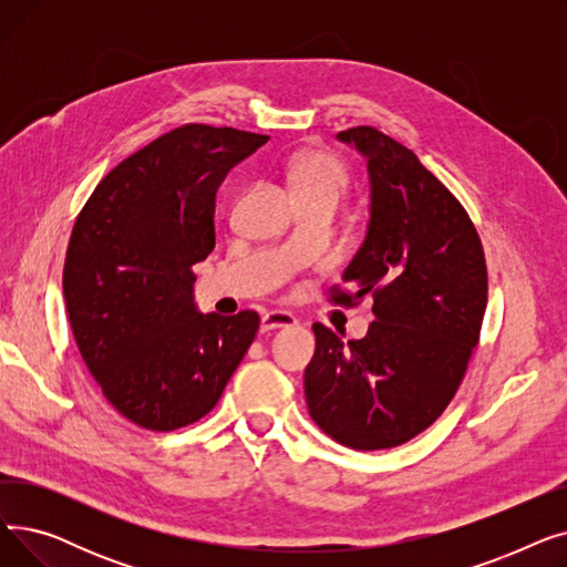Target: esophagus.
Returning <instances> with one entry per match:
<instances>
[{
  "label": "esophagus",
  "mask_w": 567,
  "mask_h": 567,
  "mask_svg": "<svg viewBox=\"0 0 567 567\" xmlns=\"http://www.w3.org/2000/svg\"><path fill=\"white\" fill-rule=\"evenodd\" d=\"M291 326H296V317H293L291 312L271 310V312H266V315L261 317L259 331H261V333H268V331H276V329H291Z\"/></svg>",
  "instance_id": "34e87169"
}]
</instances>
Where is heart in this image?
<instances>
[{
    "label": "heart",
    "instance_id": "heart-1",
    "mask_svg": "<svg viewBox=\"0 0 567 567\" xmlns=\"http://www.w3.org/2000/svg\"><path fill=\"white\" fill-rule=\"evenodd\" d=\"M287 182L296 199H326L338 206L347 193L349 176L340 158L321 148H301L285 167Z\"/></svg>",
    "mask_w": 567,
    "mask_h": 567
}]
</instances>
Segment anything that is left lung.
Segmentation results:
<instances>
[{"instance_id":"8db88e82","label":"left lung","mask_w":567,"mask_h":567,"mask_svg":"<svg viewBox=\"0 0 567 567\" xmlns=\"http://www.w3.org/2000/svg\"><path fill=\"white\" fill-rule=\"evenodd\" d=\"M368 158L365 241L333 287L338 306L372 296L368 336L347 344L315 323L306 368L312 421L353 451L427 430L455 398L487 308V264L464 206L411 148L372 126L338 133Z\"/></svg>"}]
</instances>
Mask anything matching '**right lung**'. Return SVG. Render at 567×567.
Returning <instances> with one entry per match:
<instances>
[{
	"mask_svg": "<svg viewBox=\"0 0 567 567\" xmlns=\"http://www.w3.org/2000/svg\"><path fill=\"white\" fill-rule=\"evenodd\" d=\"M268 135L178 126L118 163L82 206L64 299L82 361L107 402L152 432L212 411L259 331V315H202L193 266L216 248V193Z\"/></svg>",
	"mask_w": 567,
	"mask_h": 567,
	"instance_id": "1",
	"label": "right lung"
}]
</instances>
